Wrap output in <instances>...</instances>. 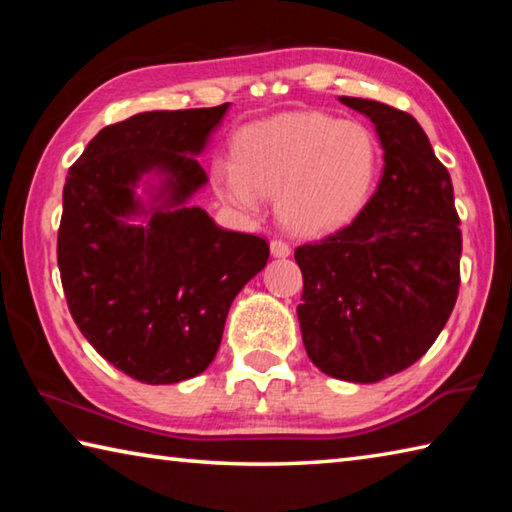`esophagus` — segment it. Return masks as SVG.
<instances>
[{
	"label": "esophagus",
	"instance_id": "esophagus-1",
	"mask_svg": "<svg viewBox=\"0 0 512 512\" xmlns=\"http://www.w3.org/2000/svg\"><path fill=\"white\" fill-rule=\"evenodd\" d=\"M271 255L277 257V259H280V257H289V255H291V248H289V244H284L282 239H273V241H271Z\"/></svg>",
	"mask_w": 512,
	"mask_h": 512
}]
</instances>
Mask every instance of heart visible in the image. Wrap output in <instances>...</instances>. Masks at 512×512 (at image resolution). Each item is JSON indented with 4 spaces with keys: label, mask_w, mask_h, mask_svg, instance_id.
<instances>
[{
    "label": "heart",
    "mask_w": 512,
    "mask_h": 512,
    "mask_svg": "<svg viewBox=\"0 0 512 512\" xmlns=\"http://www.w3.org/2000/svg\"><path fill=\"white\" fill-rule=\"evenodd\" d=\"M379 173V144L359 121L316 110L282 112L246 126L237 158H216V194L255 214L277 194V214L298 235H329L359 216Z\"/></svg>",
    "instance_id": "obj_1"
}]
</instances>
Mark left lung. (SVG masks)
<instances>
[{
    "instance_id": "1",
    "label": "left lung",
    "mask_w": 512,
    "mask_h": 512,
    "mask_svg": "<svg viewBox=\"0 0 512 512\" xmlns=\"http://www.w3.org/2000/svg\"><path fill=\"white\" fill-rule=\"evenodd\" d=\"M339 101L375 124L384 171L357 219L296 248L305 280L298 320L318 370L375 384L409 368L443 332L461 284V221L449 171L409 112Z\"/></svg>"
}]
</instances>
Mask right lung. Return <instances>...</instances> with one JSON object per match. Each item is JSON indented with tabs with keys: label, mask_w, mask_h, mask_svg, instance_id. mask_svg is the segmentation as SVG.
<instances>
[{
	"label": "right lung",
	"mask_w": 512,
	"mask_h": 512,
	"mask_svg": "<svg viewBox=\"0 0 512 512\" xmlns=\"http://www.w3.org/2000/svg\"><path fill=\"white\" fill-rule=\"evenodd\" d=\"M228 106L106 126L67 173L58 268L69 314L103 359L142 384L201 375L232 300L268 262L262 237L223 230L189 205L207 185L196 155Z\"/></svg>",
	"instance_id": "add662e5"
}]
</instances>
